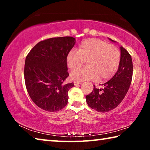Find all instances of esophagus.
Listing matches in <instances>:
<instances>
[{
    "instance_id": "obj_1",
    "label": "esophagus",
    "mask_w": 150,
    "mask_h": 150,
    "mask_svg": "<svg viewBox=\"0 0 150 150\" xmlns=\"http://www.w3.org/2000/svg\"><path fill=\"white\" fill-rule=\"evenodd\" d=\"M81 83H80V82H74V85H75V86H78V85H81Z\"/></svg>"
}]
</instances>
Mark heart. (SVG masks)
Segmentation results:
<instances>
[{"instance_id": "obj_1", "label": "heart", "mask_w": 150, "mask_h": 150, "mask_svg": "<svg viewBox=\"0 0 150 150\" xmlns=\"http://www.w3.org/2000/svg\"><path fill=\"white\" fill-rule=\"evenodd\" d=\"M77 52L72 50L66 56V63L71 70L81 67L87 60L88 66L75 70L71 73V79L76 82L87 80L101 81L110 79L118 69L120 53L117 48L103 40L88 39L78 47Z\"/></svg>"}]
</instances>
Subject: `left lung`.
<instances>
[{"instance_id":"obj_1","label":"left lung","mask_w":150,"mask_h":150,"mask_svg":"<svg viewBox=\"0 0 150 150\" xmlns=\"http://www.w3.org/2000/svg\"><path fill=\"white\" fill-rule=\"evenodd\" d=\"M112 42L114 40L108 38ZM120 62L115 75L104 83L103 88H96L86 96V101L91 108L100 112H106L115 108L125 97L130 88L133 73L131 55L121 46Z\"/></svg>"}]
</instances>
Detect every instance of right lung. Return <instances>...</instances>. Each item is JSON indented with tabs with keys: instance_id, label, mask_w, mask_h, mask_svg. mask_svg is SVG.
<instances>
[{
	"instance_id": "1",
	"label": "right lung",
	"mask_w": 150,
	"mask_h": 150,
	"mask_svg": "<svg viewBox=\"0 0 150 150\" xmlns=\"http://www.w3.org/2000/svg\"><path fill=\"white\" fill-rule=\"evenodd\" d=\"M75 42L73 37L52 38L38 43L27 55L26 89L33 102L43 110L56 112L67 105L68 91L74 84L63 83L69 76L65 59Z\"/></svg>"
}]
</instances>
